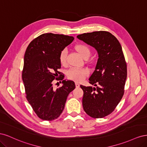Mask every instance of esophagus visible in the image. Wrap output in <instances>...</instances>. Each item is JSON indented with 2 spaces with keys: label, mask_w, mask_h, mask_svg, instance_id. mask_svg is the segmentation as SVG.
Segmentation results:
<instances>
[{
  "label": "esophagus",
  "mask_w": 147,
  "mask_h": 147,
  "mask_svg": "<svg viewBox=\"0 0 147 147\" xmlns=\"http://www.w3.org/2000/svg\"><path fill=\"white\" fill-rule=\"evenodd\" d=\"M75 86H76V88H79L80 84L78 82H75Z\"/></svg>",
  "instance_id": "1"
}]
</instances>
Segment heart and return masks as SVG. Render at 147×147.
<instances>
[{
  "mask_svg": "<svg viewBox=\"0 0 147 147\" xmlns=\"http://www.w3.org/2000/svg\"><path fill=\"white\" fill-rule=\"evenodd\" d=\"M74 49L83 58L88 57L90 56L91 51L89 47L84 45V44L80 43L74 47ZM59 61L62 65H65L66 64V51L63 50L59 55ZM89 74V70L86 68H71L70 69L67 76L68 78L75 82H80L86 77Z\"/></svg>",
  "mask_w": 147,
  "mask_h": 147,
  "instance_id": "heart-1",
  "label": "heart"
}]
</instances>
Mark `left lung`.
I'll return each instance as SVG.
<instances>
[{"label":"left lung","instance_id":"8db88e82","mask_svg":"<svg viewBox=\"0 0 147 147\" xmlns=\"http://www.w3.org/2000/svg\"><path fill=\"white\" fill-rule=\"evenodd\" d=\"M77 37L94 47L98 53L95 70L89 78L96 87L80 85L83 91V109L89 116H107L121 100L127 78V65L121 45L107 31H95Z\"/></svg>","mask_w":147,"mask_h":147}]
</instances>
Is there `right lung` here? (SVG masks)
Returning <instances> with one entry per match:
<instances>
[{
    "mask_svg": "<svg viewBox=\"0 0 147 147\" xmlns=\"http://www.w3.org/2000/svg\"><path fill=\"white\" fill-rule=\"evenodd\" d=\"M74 40V37L46 33L34 39L26 49L22 78L26 98L35 113L43 120L52 121L64 110L69 93L75 88L72 80H63L58 70L60 53ZM62 80L63 86L55 90L52 81Z\"/></svg>",
    "mask_w": 147,
    "mask_h": 147,
    "instance_id": "obj_1",
    "label": "right lung"
}]
</instances>
